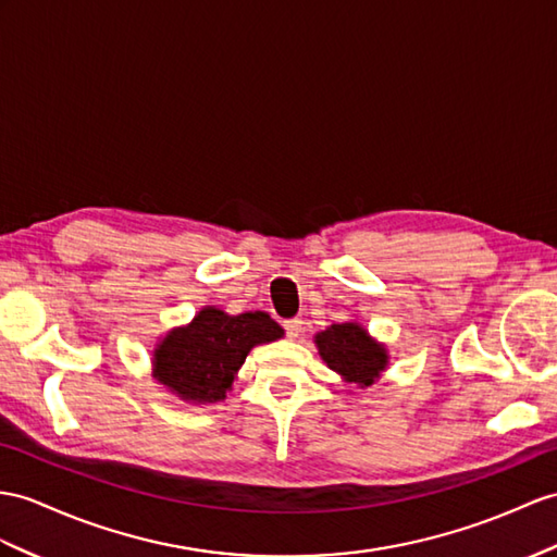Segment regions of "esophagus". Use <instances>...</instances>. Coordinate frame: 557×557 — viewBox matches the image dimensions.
<instances>
[{
	"label": "esophagus",
	"instance_id": "1",
	"mask_svg": "<svg viewBox=\"0 0 557 557\" xmlns=\"http://www.w3.org/2000/svg\"><path fill=\"white\" fill-rule=\"evenodd\" d=\"M283 329H286L288 337H297L302 333V321L300 319H288L286 323H283Z\"/></svg>",
	"mask_w": 557,
	"mask_h": 557
}]
</instances>
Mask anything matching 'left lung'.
<instances>
[{
    "label": "left lung",
    "mask_w": 557,
    "mask_h": 557,
    "mask_svg": "<svg viewBox=\"0 0 557 557\" xmlns=\"http://www.w3.org/2000/svg\"><path fill=\"white\" fill-rule=\"evenodd\" d=\"M317 347L329 369L347 383L369 387L387 366V351L359 323H333L317 335Z\"/></svg>",
    "instance_id": "8db88e82"
}]
</instances>
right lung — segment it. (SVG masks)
<instances>
[{"instance_id": "obj_1", "label": "right lung", "mask_w": 557, "mask_h": 557, "mask_svg": "<svg viewBox=\"0 0 557 557\" xmlns=\"http://www.w3.org/2000/svg\"><path fill=\"white\" fill-rule=\"evenodd\" d=\"M281 335V325L264 311L228 317L222 309L206 307L186 329L172 331L158 345L156 377L186 401H222L248 351Z\"/></svg>"}]
</instances>
